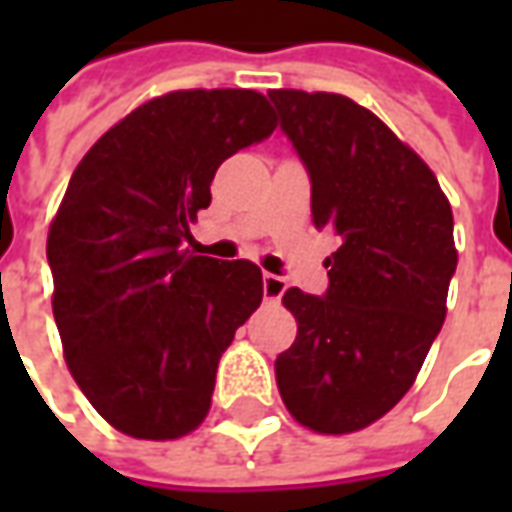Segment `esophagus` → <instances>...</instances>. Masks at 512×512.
I'll return each instance as SVG.
<instances>
[{
	"label": "esophagus",
	"instance_id": "1",
	"mask_svg": "<svg viewBox=\"0 0 512 512\" xmlns=\"http://www.w3.org/2000/svg\"><path fill=\"white\" fill-rule=\"evenodd\" d=\"M285 279L277 277V274H263V296L266 301H279L282 299V293H285Z\"/></svg>",
	"mask_w": 512,
	"mask_h": 512
}]
</instances>
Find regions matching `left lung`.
<instances>
[{
  "label": "left lung",
  "instance_id": "left-lung-1",
  "mask_svg": "<svg viewBox=\"0 0 512 512\" xmlns=\"http://www.w3.org/2000/svg\"><path fill=\"white\" fill-rule=\"evenodd\" d=\"M312 183V222L343 238L329 288H290L299 334L274 362L304 428H367L406 395L447 315L458 266L452 208L428 164L370 109L334 93L271 90Z\"/></svg>",
  "mask_w": 512,
  "mask_h": 512
}]
</instances>
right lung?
<instances>
[{"label": "right lung", "instance_id": "1", "mask_svg": "<svg viewBox=\"0 0 512 512\" xmlns=\"http://www.w3.org/2000/svg\"><path fill=\"white\" fill-rule=\"evenodd\" d=\"M277 128L255 90H178L95 142L49 230L65 362L101 417L134 439H180L211 408L216 367L260 307L249 260L183 249L224 158Z\"/></svg>", "mask_w": 512, "mask_h": 512}]
</instances>
